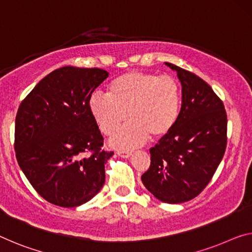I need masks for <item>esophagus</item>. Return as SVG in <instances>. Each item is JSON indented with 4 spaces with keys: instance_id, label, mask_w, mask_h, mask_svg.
<instances>
[{
    "instance_id": "34e87169",
    "label": "esophagus",
    "mask_w": 252,
    "mask_h": 252,
    "mask_svg": "<svg viewBox=\"0 0 252 252\" xmlns=\"http://www.w3.org/2000/svg\"><path fill=\"white\" fill-rule=\"evenodd\" d=\"M117 154L122 158H129L131 156V152H129V151H118Z\"/></svg>"
}]
</instances>
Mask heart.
<instances>
[{
  "label": "heart",
  "mask_w": 252,
  "mask_h": 252,
  "mask_svg": "<svg viewBox=\"0 0 252 252\" xmlns=\"http://www.w3.org/2000/svg\"><path fill=\"white\" fill-rule=\"evenodd\" d=\"M181 87L170 75L129 71L111 81L107 95L94 94L89 110L104 135H111L126 121L127 125L110 138L117 149H133L151 137L164 138L175 129L180 117Z\"/></svg>",
  "instance_id": "b5f03b06"
}]
</instances>
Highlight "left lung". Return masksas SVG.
<instances>
[{"instance_id":"8db88e82","label":"left lung","mask_w":252,"mask_h":252,"mask_svg":"<svg viewBox=\"0 0 252 252\" xmlns=\"http://www.w3.org/2000/svg\"><path fill=\"white\" fill-rule=\"evenodd\" d=\"M181 82L180 117L171 133L150 150L142 181L163 203L195 198L210 183L226 149L227 118L223 101L203 79L165 63Z\"/></svg>"}]
</instances>
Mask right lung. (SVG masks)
Returning a JSON list of instances; mask_svg holds the SVG:
<instances>
[{
	"instance_id": "right-lung-1",
	"label": "right lung",
	"mask_w": 252,
	"mask_h": 252,
	"mask_svg": "<svg viewBox=\"0 0 252 252\" xmlns=\"http://www.w3.org/2000/svg\"><path fill=\"white\" fill-rule=\"evenodd\" d=\"M108 77L101 68L64 66L45 76L22 100L15 117L18 163L42 198L80 206L102 188L113 151L89 110L92 94Z\"/></svg>"
}]
</instances>
